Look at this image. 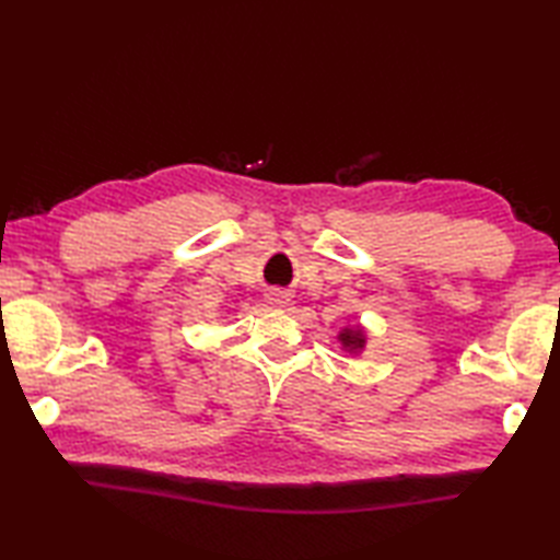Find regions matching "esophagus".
Masks as SVG:
<instances>
[{
    "label": "esophagus",
    "instance_id": "1",
    "mask_svg": "<svg viewBox=\"0 0 560 560\" xmlns=\"http://www.w3.org/2000/svg\"><path fill=\"white\" fill-rule=\"evenodd\" d=\"M267 303L273 305V307H281V305L289 303V295L283 293V291H271V293L267 295Z\"/></svg>",
    "mask_w": 560,
    "mask_h": 560
}]
</instances>
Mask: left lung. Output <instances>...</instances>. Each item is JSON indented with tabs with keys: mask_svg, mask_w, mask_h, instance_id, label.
Returning a JSON list of instances; mask_svg holds the SVG:
<instances>
[{
	"mask_svg": "<svg viewBox=\"0 0 560 560\" xmlns=\"http://www.w3.org/2000/svg\"><path fill=\"white\" fill-rule=\"evenodd\" d=\"M339 341L343 343V349H349V351H361L363 349V343H365V335H363V329L361 327H349V329H343L341 335H339Z\"/></svg>",
	"mask_w": 560,
	"mask_h": 560,
	"instance_id": "left-lung-1",
	"label": "left lung"
}]
</instances>
